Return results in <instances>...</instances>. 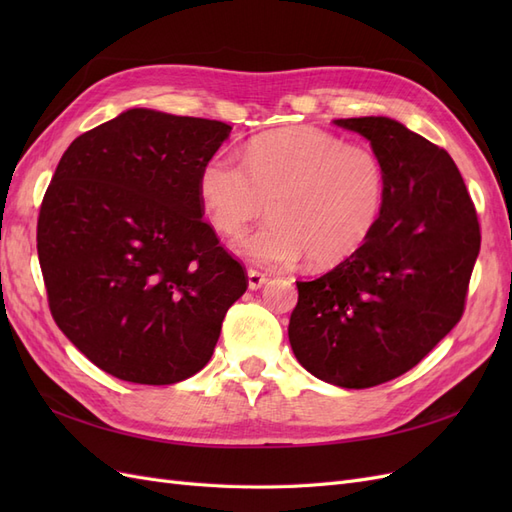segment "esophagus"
I'll use <instances>...</instances> for the list:
<instances>
[{"label": "esophagus", "mask_w": 512, "mask_h": 512, "mask_svg": "<svg viewBox=\"0 0 512 512\" xmlns=\"http://www.w3.org/2000/svg\"><path fill=\"white\" fill-rule=\"evenodd\" d=\"M269 282V277L265 273H260L256 269H250L247 271V286H250V290H258Z\"/></svg>", "instance_id": "1"}]
</instances>
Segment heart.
Masks as SVG:
<instances>
[{"label":"heart","instance_id":"1","mask_svg":"<svg viewBox=\"0 0 512 512\" xmlns=\"http://www.w3.org/2000/svg\"><path fill=\"white\" fill-rule=\"evenodd\" d=\"M245 164L213 153L200 166L198 198L215 230L239 235L262 213L271 222L235 243L260 267H288L307 256L337 267L374 235L386 198V173L374 151L312 126L252 138Z\"/></svg>","mask_w":512,"mask_h":512}]
</instances>
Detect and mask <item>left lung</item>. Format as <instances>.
I'll return each instance as SVG.
<instances>
[{"label": "left lung", "mask_w": 512, "mask_h": 512, "mask_svg": "<svg viewBox=\"0 0 512 512\" xmlns=\"http://www.w3.org/2000/svg\"><path fill=\"white\" fill-rule=\"evenodd\" d=\"M335 126L365 136L382 162L384 209L352 258L297 282L288 339L309 374L369 389L421 363L461 320L480 228L444 149L391 117L335 119Z\"/></svg>", "instance_id": "1"}]
</instances>
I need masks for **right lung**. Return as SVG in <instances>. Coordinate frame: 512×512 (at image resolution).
Segmentation results:
<instances>
[{
  "mask_svg": "<svg viewBox=\"0 0 512 512\" xmlns=\"http://www.w3.org/2000/svg\"><path fill=\"white\" fill-rule=\"evenodd\" d=\"M230 130L128 108L61 156L40 207V269L57 327L106 374L194 376L247 290L198 198L200 166Z\"/></svg>",
  "mask_w": 512,
  "mask_h": 512,
  "instance_id": "obj_1",
  "label": "right lung"
}]
</instances>
